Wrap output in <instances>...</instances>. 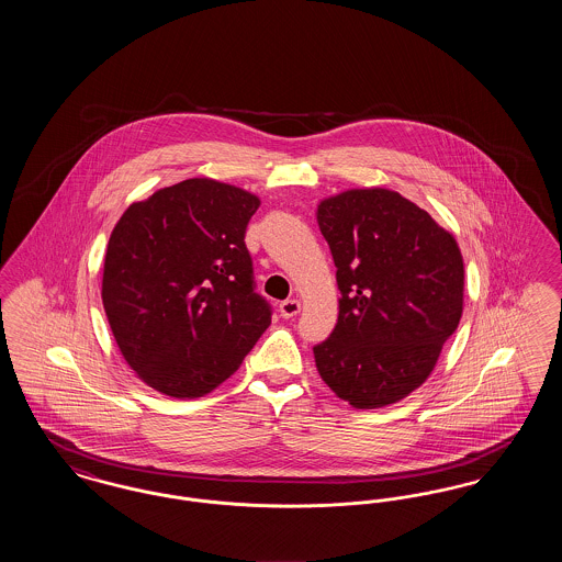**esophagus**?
Returning a JSON list of instances; mask_svg holds the SVG:
<instances>
[{
  "label": "esophagus",
  "instance_id": "obj_1",
  "mask_svg": "<svg viewBox=\"0 0 562 562\" xmlns=\"http://www.w3.org/2000/svg\"><path fill=\"white\" fill-rule=\"evenodd\" d=\"M301 312V303L296 299H286L280 303V316L282 318H294Z\"/></svg>",
  "mask_w": 562,
  "mask_h": 562
}]
</instances>
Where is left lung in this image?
Wrapping results in <instances>:
<instances>
[{"label": "left lung", "instance_id": "left-lung-1", "mask_svg": "<svg viewBox=\"0 0 562 562\" xmlns=\"http://www.w3.org/2000/svg\"><path fill=\"white\" fill-rule=\"evenodd\" d=\"M339 318L314 348L322 381L353 408L406 398L434 371L463 312V257L451 232L383 188L348 189L316 211Z\"/></svg>", "mask_w": 562, "mask_h": 562}]
</instances>
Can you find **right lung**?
Masks as SVG:
<instances>
[{"mask_svg":"<svg viewBox=\"0 0 562 562\" xmlns=\"http://www.w3.org/2000/svg\"><path fill=\"white\" fill-rule=\"evenodd\" d=\"M261 200L188 179L134 202L115 223L103 307L124 360L170 398H200L240 369L271 324L244 244Z\"/></svg>","mask_w":562,"mask_h":562,"instance_id":"right-lung-1","label":"right lung"}]
</instances>
